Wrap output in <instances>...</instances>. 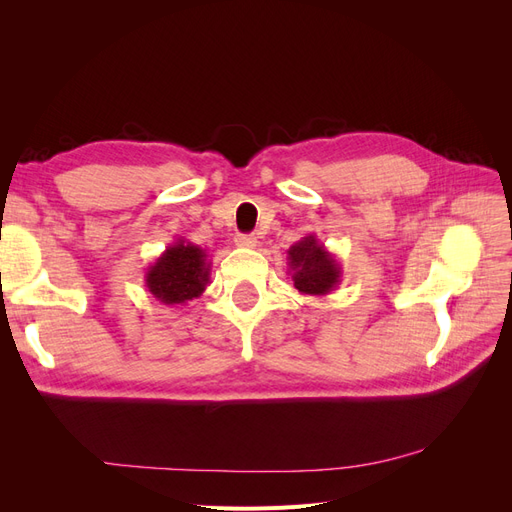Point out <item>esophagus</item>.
I'll return each instance as SVG.
<instances>
[{
	"label": "esophagus",
	"instance_id": "34e87169",
	"mask_svg": "<svg viewBox=\"0 0 512 512\" xmlns=\"http://www.w3.org/2000/svg\"><path fill=\"white\" fill-rule=\"evenodd\" d=\"M235 243L239 247H247V250H254V247L258 245V239L254 235H237L235 237Z\"/></svg>",
	"mask_w": 512,
	"mask_h": 512
}]
</instances>
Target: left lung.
<instances>
[{"instance_id": "8db88e82", "label": "left lung", "mask_w": 512, "mask_h": 512, "mask_svg": "<svg viewBox=\"0 0 512 512\" xmlns=\"http://www.w3.org/2000/svg\"><path fill=\"white\" fill-rule=\"evenodd\" d=\"M288 273L292 275L294 288L309 297H324L342 282V267L316 235H307L290 245Z\"/></svg>"}]
</instances>
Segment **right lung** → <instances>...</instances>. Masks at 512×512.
<instances>
[{"label": "right lung", "mask_w": 512, "mask_h": 512, "mask_svg": "<svg viewBox=\"0 0 512 512\" xmlns=\"http://www.w3.org/2000/svg\"><path fill=\"white\" fill-rule=\"evenodd\" d=\"M211 282V262L203 247L177 239L149 265L147 290L164 305H185L200 297Z\"/></svg>", "instance_id": "obj_1"}]
</instances>
